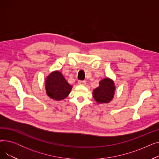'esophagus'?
Returning <instances> with one entry per match:
<instances>
[{"mask_svg":"<svg viewBox=\"0 0 159 159\" xmlns=\"http://www.w3.org/2000/svg\"><path fill=\"white\" fill-rule=\"evenodd\" d=\"M78 83L80 85H85L86 84V82L85 80H79Z\"/></svg>","mask_w":159,"mask_h":159,"instance_id":"obj_1","label":"esophagus"}]
</instances>
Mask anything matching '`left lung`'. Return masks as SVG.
Returning a JSON list of instances; mask_svg holds the SVG:
<instances>
[{
  "instance_id": "1",
  "label": "left lung",
  "mask_w": 159,
  "mask_h": 159,
  "mask_svg": "<svg viewBox=\"0 0 159 159\" xmlns=\"http://www.w3.org/2000/svg\"><path fill=\"white\" fill-rule=\"evenodd\" d=\"M99 86L93 90V95L98 103H108L113 98L115 86L109 79H104L99 83Z\"/></svg>"
}]
</instances>
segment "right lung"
I'll use <instances>...</instances> for the list:
<instances>
[{
    "label": "right lung",
    "instance_id": "add662e5",
    "mask_svg": "<svg viewBox=\"0 0 159 159\" xmlns=\"http://www.w3.org/2000/svg\"><path fill=\"white\" fill-rule=\"evenodd\" d=\"M72 87L59 71L50 74L46 80V89L48 95L55 101L65 98L70 93Z\"/></svg>",
    "mask_w": 159,
    "mask_h": 159
}]
</instances>
